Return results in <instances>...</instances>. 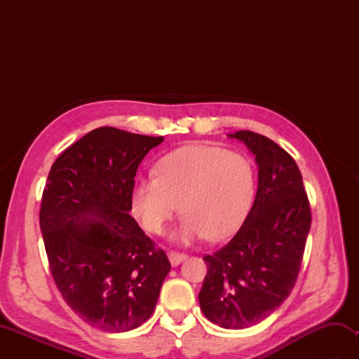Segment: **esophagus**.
I'll use <instances>...</instances> for the list:
<instances>
[{"instance_id":"obj_1","label":"esophagus","mask_w":359,"mask_h":359,"mask_svg":"<svg viewBox=\"0 0 359 359\" xmlns=\"http://www.w3.org/2000/svg\"><path fill=\"white\" fill-rule=\"evenodd\" d=\"M168 257H170L171 265H179L180 262L185 261L187 255H184V253H175V251H171V253L168 255Z\"/></svg>"}]
</instances>
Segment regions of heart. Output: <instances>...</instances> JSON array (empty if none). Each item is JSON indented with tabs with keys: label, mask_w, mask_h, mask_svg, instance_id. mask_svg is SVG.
<instances>
[{
	"label": "heart",
	"mask_w": 359,
	"mask_h": 359,
	"mask_svg": "<svg viewBox=\"0 0 359 359\" xmlns=\"http://www.w3.org/2000/svg\"><path fill=\"white\" fill-rule=\"evenodd\" d=\"M256 191L255 168L239 152L208 144L171 151L156 165V175L135 180L134 216L152 234L163 233L175 212H185L172 239L189 243L231 236L245 220Z\"/></svg>",
	"instance_id": "heart-1"
}]
</instances>
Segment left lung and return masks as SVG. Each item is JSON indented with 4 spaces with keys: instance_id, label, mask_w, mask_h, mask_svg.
<instances>
[{
    "instance_id": "1",
    "label": "left lung",
    "mask_w": 359,
    "mask_h": 359,
    "mask_svg": "<svg viewBox=\"0 0 359 359\" xmlns=\"http://www.w3.org/2000/svg\"><path fill=\"white\" fill-rule=\"evenodd\" d=\"M253 152L257 191L234 238L203 257L199 304L211 323L248 329L270 316L294 287L311 224L310 203L293 157L253 131L228 134Z\"/></svg>"
}]
</instances>
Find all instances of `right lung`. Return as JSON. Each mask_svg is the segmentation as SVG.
Here are the masks:
<instances>
[{"label": "right lung", "mask_w": 359, "mask_h": 359, "mask_svg": "<svg viewBox=\"0 0 359 359\" xmlns=\"http://www.w3.org/2000/svg\"><path fill=\"white\" fill-rule=\"evenodd\" d=\"M163 137L102 126L53 162L40 228L55 285L75 313L103 332H129L156 309L171 270L129 215L135 172Z\"/></svg>", "instance_id": "obj_1"}]
</instances>
